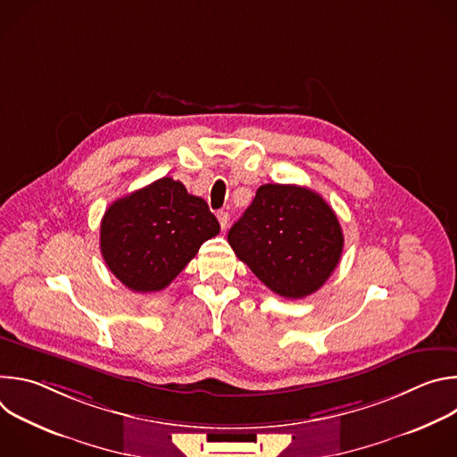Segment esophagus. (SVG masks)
Here are the masks:
<instances>
[{"label": "esophagus", "instance_id": "obj_1", "mask_svg": "<svg viewBox=\"0 0 457 457\" xmlns=\"http://www.w3.org/2000/svg\"><path fill=\"white\" fill-rule=\"evenodd\" d=\"M217 219H219V222H220V228L226 229L228 224H229V213H228V212H219V213H217Z\"/></svg>", "mask_w": 457, "mask_h": 457}]
</instances>
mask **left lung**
I'll use <instances>...</instances> for the list:
<instances>
[{
  "instance_id": "left-lung-1",
  "label": "left lung",
  "mask_w": 457,
  "mask_h": 457,
  "mask_svg": "<svg viewBox=\"0 0 457 457\" xmlns=\"http://www.w3.org/2000/svg\"><path fill=\"white\" fill-rule=\"evenodd\" d=\"M235 254L284 298L318 291L337 270L344 233L318 193L295 184H264L228 233Z\"/></svg>"
}]
</instances>
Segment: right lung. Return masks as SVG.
<instances>
[{
    "mask_svg": "<svg viewBox=\"0 0 457 457\" xmlns=\"http://www.w3.org/2000/svg\"><path fill=\"white\" fill-rule=\"evenodd\" d=\"M204 199L182 182L162 177L117 199L101 220V254L108 270L136 293H155L219 235Z\"/></svg>",
    "mask_w": 457,
    "mask_h": 457,
    "instance_id": "right-lung-1",
    "label": "right lung"
}]
</instances>
